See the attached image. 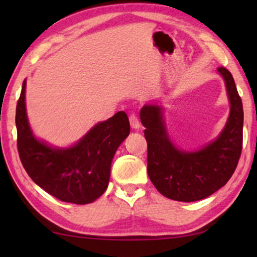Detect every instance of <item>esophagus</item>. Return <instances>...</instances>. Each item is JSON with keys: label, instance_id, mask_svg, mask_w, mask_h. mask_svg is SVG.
<instances>
[{"label": "esophagus", "instance_id": "esophagus-1", "mask_svg": "<svg viewBox=\"0 0 257 257\" xmlns=\"http://www.w3.org/2000/svg\"><path fill=\"white\" fill-rule=\"evenodd\" d=\"M129 122H130V125H132V128H134V129H138L139 127H141V122H139L138 118L135 114L129 115Z\"/></svg>", "mask_w": 257, "mask_h": 257}]
</instances>
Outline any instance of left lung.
<instances>
[{
  "label": "left lung",
  "instance_id": "8db88e82",
  "mask_svg": "<svg viewBox=\"0 0 257 257\" xmlns=\"http://www.w3.org/2000/svg\"><path fill=\"white\" fill-rule=\"evenodd\" d=\"M230 101V115L215 141L195 152L178 150L168 136L158 105H144L141 121L147 142V172L163 196L179 202H195L208 197L236 170L242 149L243 111L233 77L219 67Z\"/></svg>",
  "mask_w": 257,
  "mask_h": 257
}]
</instances>
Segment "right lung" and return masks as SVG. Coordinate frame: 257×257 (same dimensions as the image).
Returning a JSON list of instances; mask_svg holds the SVG:
<instances>
[{
  "instance_id": "add662e5",
  "label": "right lung",
  "mask_w": 257,
  "mask_h": 257,
  "mask_svg": "<svg viewBox=\"0 0 257 257\" xmlns=\"http://www.w3.org/2000/svg\"><path fill=\"white\" fill-rule=\"evenodd\" d=\"M26 80L17 103V146L26 172L35 184L60 201L94 202L106 190L112 159L130 133L123 111L97 123L76 145L54 149L34 137L25 103Z\"/></svg>"
}]
</instances>
